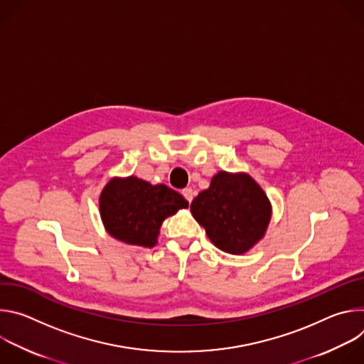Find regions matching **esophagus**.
I'll list each match as a JSON object with an SVG mask.
<instances>
[{
    "label": "esophagus",
    "mask_w": 364,
    "mask_h": 364,
    "mask_svg": "<svg viewBox=\"0 0 364 364\" xmlns=\"http://www.w3.org/2000/svg\"><path fill=\"white\" fill-rule=\"evenodd\" d=\"M183 196L186 197V200H187L188 203H191V200H193V197H194V190L190 188V187H186V188L183 190Z\"/></svg>",
    "instance_id": "34e87169"
}]
</instances>
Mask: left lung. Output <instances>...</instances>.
Returning <instances> with one entry per match:
<instances>
[{"label":"left lung","instance_id":"left-lung-1","mask_svg":"<svg viewBox=\"0 0 364 364\" xmlns=\"http://www.w3.org/2000/svg\"><path fill=\"white\" fill-rule=\"evenodd\" d=\"M190 209L212 243L233 255L247 252L261 240L271 219V203L253 178L226 171L212 178Z\"/></svg>","mask_w":364,"mask_h":364}]
</instances>
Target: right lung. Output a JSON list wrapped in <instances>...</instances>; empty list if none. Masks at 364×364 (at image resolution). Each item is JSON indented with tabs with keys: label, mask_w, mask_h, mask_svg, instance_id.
<instances>
[{
	"label": "right lung",
	"mask_w": 364,
	"mask_h": 364,
	"mask_svg": "<svg viewBox=\"0 0 364 364\" xmlns=\"http://www.w3.org/2000/svg\"><path fill=\"white\" fill-rule=\"evenodd\" d=\"M100 216L108 233L118 240L152 247L163 220L188 201L164 184L152 186L136 177L112 178L100 194Z\"/></svg>",
	"instance_id": "1"
}]
</instances>
